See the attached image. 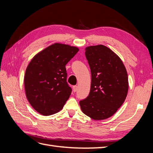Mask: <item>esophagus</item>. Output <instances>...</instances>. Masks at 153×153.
<instances>
[{
  "label": "esophagus",
  "instance_id": "1",
  "mask_svg": "<svg viewBox=\"0 0 153 153\" xmlns=\"http://www.w3.org/2000/svg\"><path fill=\"white\" fill-rule=\"evenodd\" d=\"M77 91V86H73V91L74 92H75L76 91Z\"/></svg>",
  "mask_w": 153,
  "mask_h": 153
}]
</instances>
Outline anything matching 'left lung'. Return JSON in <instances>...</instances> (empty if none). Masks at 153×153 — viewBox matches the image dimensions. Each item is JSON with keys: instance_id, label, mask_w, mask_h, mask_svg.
Listing matches in <instances>:
<instances>
[{"instance_id": "left-lung-1", "label": "left lung", "mask_w": 153, "mask_h": 153, "mask_svg": "<svg viewBox=\"0 0 153 153\" xmlns=\"http://www.w3.org/2000/svg\"><path fill=\"white\" fill-rule=\"evenodd\" d=\"M85 54L91 71V91L79 103L88 117L105 120L117 111L127 96V72L118 56L103 45L87 47Z\"/></svg>"}]
</instances>
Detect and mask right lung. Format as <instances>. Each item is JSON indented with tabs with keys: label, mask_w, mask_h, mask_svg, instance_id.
I'll return each mask as SVG.
<instances>
[{
	"label": "right lung",
	"mask_w": 153,
	"mask_h": 153,
	"mask_svg": "<svg viewBox=\"0 0 153 153\" xmlns=\"http://www.w3.org/2000/svg\"><path fill=\"white\" fill-rule=\"evenodd\" d=\"M79 51L76 47L55 43L36 54L25 71L26 96L31 106L44 116L61 111L71 88L66 82L65 66Z\"/></svg>",
	"instance_id": "obj_1"
}]
</instances>
